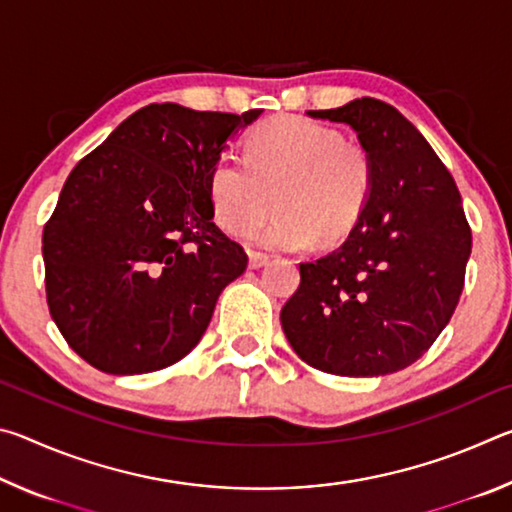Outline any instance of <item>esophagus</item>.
Instances as JSON below:
<instances>
[{"label": "esophagus", "instance_id": "1", "mask_svg": "<svg viewBox=\"0 0 512 512\" xmlns=\"http://www.w3.org/2000/svg\"><path fill=\"white\" fill-rule=\"evenodd\" d=\"M268 257L266 253H257V250H250L248 253V264H250V268H262L264 264H268Z\"/></svg>", "mask_w": 512, "mask_h": 512}]
</instances>
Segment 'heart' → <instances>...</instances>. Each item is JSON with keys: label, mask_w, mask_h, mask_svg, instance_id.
Masks as SVG:
<instances>
[{"label": "heart", "mask_w": 512, "mask_h": 512, "mask_svg": "<svg viewBox=\"0 0 512 512\" xmlns=\"http://www.w3.org/2000/svg\"><path fill=\"white\" fill-rule=\"evenodd\" d=\"M377 167L359 142L305 117H275L244 140V162L221 155L207 171V201L214 221L268 248L300 250L334 244L359 223L375 192Z\"/></svg>", "instance_id": "1"}]
</instances>
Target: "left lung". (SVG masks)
<instances>
[{
	"label": "left lung",
	"mask_w": 512,
	"mask_h": 512,
	"mask_svg": "<svg viewBox=\"0 0 512 512\" xmlns=\"http://www.w3.org/2000/svg\"><path fill=\"white\" fill-rule=\"evenodd\" d=\"M309 115L352 126L377 180L348 239L300 264L282 329L311 368L388 375L418 361L452 318L472 253L470 223L452 173L400 110L361 97Z\"/></svg>",
	"instance_id": "obj_1"
}]
</instances>
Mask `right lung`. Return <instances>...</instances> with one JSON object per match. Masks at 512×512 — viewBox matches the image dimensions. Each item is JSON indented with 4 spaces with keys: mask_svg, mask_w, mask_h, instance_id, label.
Here are the masks:
<instances>
[{
    "mask_svg": "<svg viewBox=\"0 0 512 512\" xmlns=\"http://www.w3.org/2000/svg\"><path fill=\"white\" fill-rule=\"evenodd\" d=\"M151 103L76 164L42 232L51 318L101 372L142 375L196 348L248 255L212 219L207 171L255 121Z\"/></svg>",
    "mask_w": 512,
    "mask_h": 512,
    "instance_id": "obj_1",
    "label": "right lung"
}]
</instances>
